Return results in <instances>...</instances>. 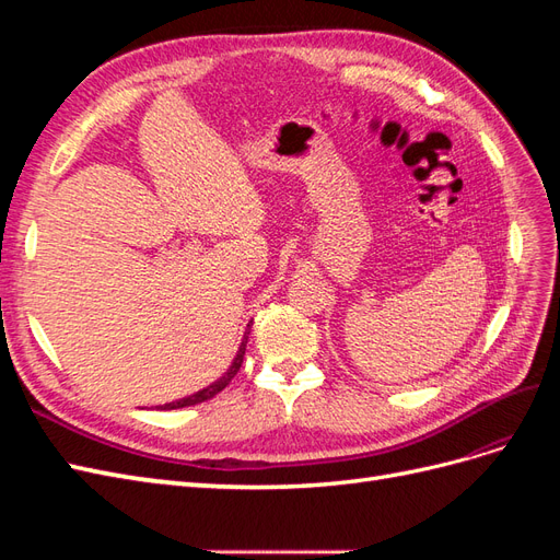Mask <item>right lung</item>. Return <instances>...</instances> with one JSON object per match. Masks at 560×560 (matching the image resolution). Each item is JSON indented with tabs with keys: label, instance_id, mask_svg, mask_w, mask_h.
I'll return each mask as SVG.
<instances>
[{
	"label": "right lung",
	"instance_id": "1",
	"mask_svg": "<svg viewBox=\"0 0 560 560\" xmlns=\"http://www.w3.org/2000/svg\"><path fill=\"white\" fill-rule=\"evenodd\" d=\"M249 327V325H247ZM249 334V331H247ZM245 343H247V336H245V341H243V346H241V350H238V354H235V360H233V364H231V369L226 371V374L219 378V381H214L212 385H208L206 389H200V393H196V395H191V397H184V399H179V401H173V404H165V406H159L161 411H165V409H184V406H194V404H200V401H208V399H212L214 395H219L222 393V389L233 381V376L238 374V369H241V364H243V358H245Z\"/></svg>",
	"mask_w": 560,
	"mask_h": 560
}]
</instances>
